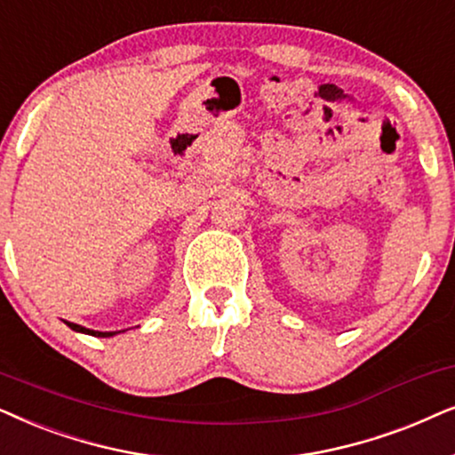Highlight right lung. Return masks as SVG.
<instances>
[{"label": "right lung", "instance_id": "1", "mask_svg": "<svg viewBox=\"0 0 455 455\" xmlns=\"http://www.w3.org/2000/svg\"><path fill=\"white\" fill-rule=\"evenodd\" d=\"M66 324H68L72 331H76V332H84V335H93V337H112V335H116V332H120V331H110V332L91 331V329H84V326H81V324H75V323H66Z\"/></svg>", "mask_w": 455, "mask_h": 455}]
</instances>
